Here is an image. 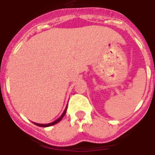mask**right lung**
<instances>
[{
    "label": "right lung",
    "instance_id": "obj_1",
    "mask_svg": "<svg viewBox=\"0 0 155 155\" xmlns=\"http://www.w3.org/2000/svg\"><path fill=\"white\" fill-rule=\"evenodd\" d=\"M67 108L68 107H66V109H64V112H63V114H62L61 115V117L59 118H58L57 120H56V121H53V122H51V123H49V124H37V123H34V124H36V125H37V126H39V127H49V126H51V125H54V124H57V123H58L59 121H61V120L62 119V118H63V117L64 116V115H65V113H66V111H67Z\"/></svg>",
    "mask_w": 155,
    "mask_h": 155
}]
</instances>
